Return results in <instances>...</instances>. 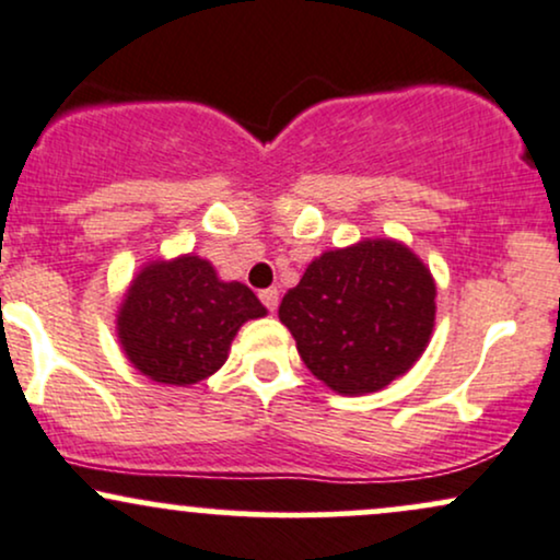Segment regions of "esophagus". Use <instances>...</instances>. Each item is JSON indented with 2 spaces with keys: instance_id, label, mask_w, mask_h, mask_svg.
I'll use <instances>...</instances> for the list:
<instances>
[{
  "instance_id": "1",
  "label": "esophagus",
  "mask_w": 560,
  "mask_h": 560,
  "mask_svg": "<svg viewBox=\"0 0 560 560\" xmlns=\"http://www.w3.org/2000/svg\"><path fill=\"white\" fill-rule=\"evenodd\" d=\"M260 300H262V305L268 307V311H276V305H279V289L276 287H271V289H262L260 292Z\"/></svg>"
}]
</instances>
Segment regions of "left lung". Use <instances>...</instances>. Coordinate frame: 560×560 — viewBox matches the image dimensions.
Here are the masks:
<instances>
[{"label":"left lung","mask_w":560,"mask_h":560,"mask_svg":"<svg viewBox=\"0 0 560 560\" xmlns=\"http://www.w3.org/2000/svg\"><path fill=\"white\" fill-rule=\"evenodd\" d=\"M434 300L427 262L384 236L311 260L281 300L279 320L313 376L337 395L358 397L413 369L432 339Z\"/></svg>","instance_id":"obj_1"}]
</instances>
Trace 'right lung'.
I'll use <instances>...</instances> for the list:
<instances>
[{
    "mask_svg": "<svg viewBox=\"0 0 560 560\" xmlns=\"http://www.w3.org/2000/svg\"><path fill=\"white\" fill-rule=\"evenodd\" d=\"M266 307L242 281H223L195 253L150 260L120 300L115 331L128 363L147 378L189 387L226 363L231 342Z\"/></svg>",
    "mask_w": 560,
    "mask_h": 560,
    "instance_id": "1",
    "label": "right lung"
}]
</instances>
